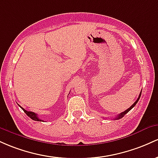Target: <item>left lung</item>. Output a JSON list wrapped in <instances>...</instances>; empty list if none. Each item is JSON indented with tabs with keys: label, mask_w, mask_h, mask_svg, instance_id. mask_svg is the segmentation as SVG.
I'll list each match as a JSON object with an SVG mask.
<instances>
[{
	"label": "left lung",
	"mask_w": 158,
	"mask_h": 158,
	"mask_svg": "<svg viewBox=\"0 0 158 158\" xmlns=\"http://www.w3.org/2000/svg\"><path fill=\"white\" fill-rule=\"evenodd\" d=\"M141 93H142V92H140V94H139V97H138V98H137V99H136V102H134V104H132V105H131V107L128 108V109H127V110H125V111H124V112H122V113H120V114H118V116H116V118H115V119H119V118H122V117H123V116H125V114H126V113H128V112H129V111H130V110H131V109H132V108H133V107H134V106H135V105H136V103H137V102H138V101H139V98H140V95H141Z\"/></svg>",
	"instance_id": "8db88e82"
}]
</instances>
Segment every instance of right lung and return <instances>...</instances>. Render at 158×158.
Returning a JSON list of instances; mask_svg holds the SVG:
<instances>
[{"mask_svg":"<svg viewBox=\"0 0 158 158\" xmlns=\"http://www.w3.org/2000/svg\"><path fill=\"white\" fill-rule=\"evenodd\" d=\"M22 109L23 110H24V112L27 115V116H29L30 118H31L33 120H35V121H40V122L42 121V119H40V118L38 117V116H37L36 113H35L33 112H31V111L26 110H24V108H22Z\"/></svg>","mask_w":158,"mask_h":158,"instance_id":"1","label":"right lung"}]
</instances>
